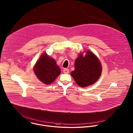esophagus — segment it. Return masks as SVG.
<instances>
[{
    "instance_id": "34e87169",
    "label": "esophagus",
    "mask_w": 133,
    "mask_h": 133,
    "mask_svg": "<svg viewBox=\"0 0 133 133\" xmlns=\"http://www.w3.org/2000/svg\"><path fill=\"white\" fill-rule=\"evenodd\" d=\"M63 73L65 74H68L69 73V70L68 69H64L63 70Z\"/></svg>"
}]
</instances>
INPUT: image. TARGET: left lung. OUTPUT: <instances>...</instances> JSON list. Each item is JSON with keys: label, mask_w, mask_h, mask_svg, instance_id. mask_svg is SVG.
I'll return each instance as SVG.
<instances>
[{"label": "left lung", "mask_w": 133, "mask_h": 133, "mask_svg": "<svg viewBox=\"0 0 133 133\" xmlns=\"http://www.w3.org/2000/svg\"><path fill=\"white\" fill-rule=\"evenodd\" d=\"M83 56L80 53L75 62V70L71 73L76 83L84 88L92 85L99 78L102 66L99 59L91 51H87Z\"/></svg>", "instance_id": "obj_1"}]
</instances>
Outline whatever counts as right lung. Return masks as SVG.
Returning a JSON list of instances; mask_svg holds the SVG:
<instances>
[{
  "label": "right lung",
  "mask_w": 133,
  "mask_h": 133,
  "mask_svg": "<svg viewBox=\"0 0 133 133\" xmlns=\"http://www.w3.org/2000/svg\"><path fill=\"white\" fill-rule=\"evenodd\" d=\"M34 71L38 79L46 84L53 82L61 73L55 60L46 53L39 58L34 66Z\"/></svg>",
  "instance_id": "add662e5"
}]
</instances>
